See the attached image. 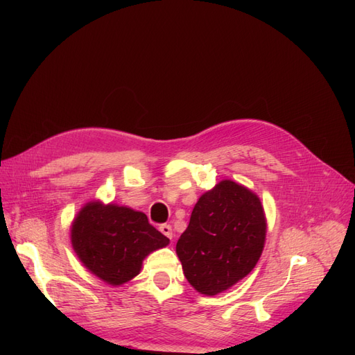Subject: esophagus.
<instances>
[{"instance_id":"34e87169","label":"esophagus","mask_w":355,"mask_h":355,"mask_svg":"<svg viewBox=\"0 0 355 355\" xmlns=\"http://www.w3.org/2000/svg\"><path fill=\"white\" fill-rule=\"evenodd\" d=\"M159 231H161V234H164L168 240L173 239V230H171L170 225H161Z\"/></svg>"}]
</instances>
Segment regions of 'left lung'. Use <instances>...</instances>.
<instances>
[{"label": "left lung", "instance_id": "1", "mask_svg": "<svg viewBox=\"0 0 355 355\" xmlns=\"http://www.w3.org/2000/svg\"><path fill=\"white\" fill-rule=\"evenodd\" d=\"M266 216L252 189L223 179L198 198L176 253L188 283L216 296L256 266L266 240Z\"/></svg>", "mask_w": 355, "mask_h": 355}]
</instances>
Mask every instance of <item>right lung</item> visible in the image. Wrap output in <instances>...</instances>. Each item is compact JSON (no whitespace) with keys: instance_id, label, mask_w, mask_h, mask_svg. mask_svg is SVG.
Masks as SVG:
<instances>
[{"instance_id":"obj_1","label":"right lung","mask_w":355,"mask_h":355,"mask_svg":"<svg viewBox=\"0 0 355 355\" xmlns=\"http://www.w3.org/2000/svg\"><path fill=\"white\" fill-rule=\"evenodd\" d=\"M170 240L148 222L146 214L115 202H85L71 223V244L87 270L111 286L130 282L148 254Z\"/></svg>"}]
</instances>
